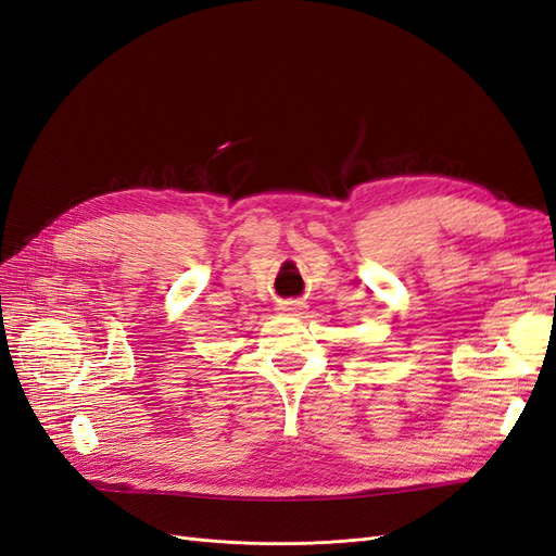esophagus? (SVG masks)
Masks as SVG:
<instances>
[{
    "label": "esophagus",
    "instance_id": "esophagus-1",
    "mask_svg": "<svg viewBox=\"0 0 556 556\" xmlns=\"http://www.w3.org/2000/svg\"><path fill=\"white\" fill-rule=\"evenodd\" d=\"M306 308L308 306H306L304 299H285V301H280V304H278V311L288 313V315H301Z\"/></svg>",
    "mask_w": 556,
    "mask_h": 556
}]
</instances>
